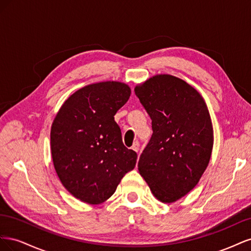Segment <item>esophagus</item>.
I'll return each mask as SVG.
<instances>
[{
  "label": "esophagus",
  "mask_w": 251,
  "mask_h": 251,
  "mask_svg": "<svg viewBox=\"0 0 251 251\" xmlns=\"http://www.w3.org/2000/svg\"><path fill=\"white\" fill-rule=\"evenodd\" d=\"M132 150H133V151H135L136 153H138V151H139V143H138V141L134 142L133 147H132Z\"/></svg>",
  "instance_id": "1"
}]
</instances>
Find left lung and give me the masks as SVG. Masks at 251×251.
Wrapping results in <instances>:
<instances>
[{
    "mask_svg": "<svg viewBox=\"0 0 251 251\" xmlns=\"http://www.w3.org/2000/svg\"><path fill=\"white\" fill-rule=\"evenodd\" d=\"M135 93L153 127L138 172L157 200L173 203L198 184L209 163L214 128L208 108L198 91L171 74L138 83Z\"/></svg>",
    "mask_w": 251,
    "mask_h": 251,
    "instance_id": "1",
    "label": "left lung"
}]
</instances>
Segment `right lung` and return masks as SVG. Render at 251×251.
Returning a JSON list of instances; mask_svg holds the SVG:
<instances>
[{
	"label": "right lung",
	"instance_id": "right-lung-1",
	"mask_svg": "<svg viewBox=\"0 0 251 251\" xmlns=\"http://www.w3.org/2000/svg\"><path fill=\"white\" fill-rule=\"evenodd\" d=\"M130 95L125 82L91 83L68 97L53 120V165L64 187L82 202L107 201L135 168L137 154L124 146L114 120Z\"/></svg>",
	"mask_w": 251,
	"mask_h": 251
}]
</instances>
